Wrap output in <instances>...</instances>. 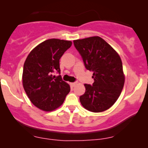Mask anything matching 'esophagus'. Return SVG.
Instances as JSON below:
<instances>
[{
    "label": "esophagus",
    "instance_id": "obj_1",
    "mask_svg": "<svg viewBox=\"0 0 148 148\" xmlns=\"http://www.w3.org/2000/svg\"><path fill=\"white\" fill-rule=\"evenodd\" d=\"M76 84H77V83H76V82H74V83H70V85H71V86H72V87H74V86H76Z\"/></svg>",
    "mask_w": 148,
    "mask_h": 148
}]
</instances>
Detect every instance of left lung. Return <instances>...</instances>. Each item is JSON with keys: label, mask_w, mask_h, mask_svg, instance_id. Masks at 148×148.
Wrapping results in <instances>:
<instances>
[{"label": "left lung", "mask_w": 148, "mask_h": 148, "mask_svg": "<svg viewBox=\"0 0 148 148\" xmlns=\"http://www.w3.org/2000/svg\"><path fill=\"white\" fill-rule=\"evenodd\" d=\"M85 67L93 72L92 86L84 84L86 92L80 97L81 105L94 113L106 111L115 103L125 84L123 63L119 54L100 37L74 40Z\"/></svg>", "instance_id": "left-lung-1"}]
</instances>
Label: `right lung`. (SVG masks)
Masks as SVG:
<instances>
[{
	"instance_id": "right-lung-1",
	"label": "right lung",
	"mask_w": 148,
	"mask_h": 148,
	"mask_svg": "<svg viewBox=\"0 0 148 148\" xmlns=\"http://www.w3.org/2000/svg\"><path fill=\"white\" fill-rule=\"evenodd\" d=\"M72 45L68 40L49 39L35 47L25 59L22 84L30 101L40 110H56L70 91L69 85L53 73L60 72V58Z\"/></svg>"
}]
</instances>
